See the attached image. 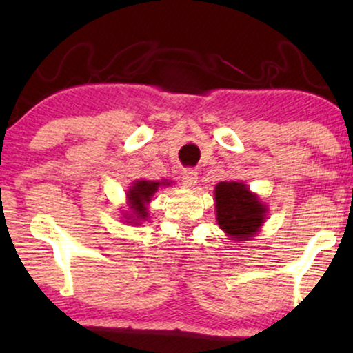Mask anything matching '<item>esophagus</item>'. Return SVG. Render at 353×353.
<instances>
[{"label":"esophagus","mask_w":353,"mask_h":353,"mask_svg":"<svg viewBox=\"0 0 353 353\" xmlns=\"http://www.w3.org/2000/svg\"><path fill=\"white\" fill-rule=\"evenodd\" d=\"M181 181L185 186L192 188L197 183V172L192 170V168H186V170L181 173Z\"/></svg>","instance_id":"esophagus-1"}]
</instances>
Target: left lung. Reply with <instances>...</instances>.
<instances>
[{
    "instance_id": "left-lung-1",
    "label": "left lung",
    "mask_w": 353,
    "mask_h": 353,
    "mask_svg": "<svg viewBox=\"0 0 353 353\" xmlns=\"http://www.w3.org/2000/svg\"><path fill=\"white\" fill-rule=\"evenodd\" d=\"M216 221L234 241L252 239L267 216V207L243 181H220L215 186Z\"/></svg>"
}]
</instances>
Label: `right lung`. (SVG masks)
<instances>
[{
  "instance_id": "obj_1",
  "label": "right lung",
  "mask_w": 353,
  "mask_h": 353,
  "mask_svg": "<svg viewBox=\"0 0 353 353\" xmlns=\"http://www.w3.org/2000/svg\"><path fill=\"white\" fill-rule=\"evenodd\" d=\"M170 181H149V180H138L133 183V186L127 191L128 207L132 209V214H127V223L138 225L139 220L148 219V204L151 202L154 192L159 190V186H168ZM130 221L128 222V220Z\"/></svg>"
}]
</instances>
